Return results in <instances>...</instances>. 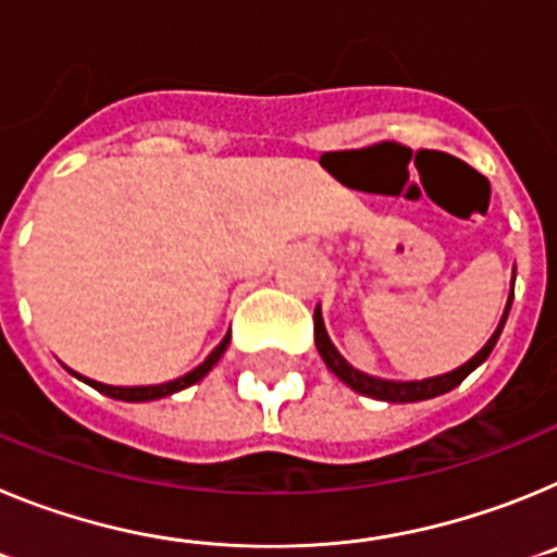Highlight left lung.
I'll use <instances>...</instances> for the list:
<instances>
[{"mask_svg": "<svg viewBox=\"0 0 557 557\" xmlns=\"http://www.w3.org/2000/svg\"><path fill=\"white\" fill-rule=\"evenodd\" d=\"M513 282H516V268H513ZM510 304H513V289L508 295V304H505V312H502V321L496 326V332L491 334L488 343L469 359V362H462L460 368L449 373H441V376H430V379H412V382H396V379H379V376H368V373L357 371L354 366H348L343 354L334 348V343L329 339L326 326H323V314L321 307L314 309V346H318V354L321 359L326 362L329 371L339 379V382H346L351 391H357L359 396H371L379 398V401H391V405H410V401H424V398H435V396H444V393L455 391L460 385L462 379L469 376L474 368H480L488 354L494 351L496 339H499L502 329H505V321H508V312H510Z\"/></svg>", "mask_w": 557, "mask_h": 557, "instance_id": "left-lung-1", "label": "left lung"}]
</instances>
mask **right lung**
<instances>
[{
	"mask_svg": "<svg viewBox=\"0 0 557 557\" xmlns=\"http://www.w3.org/2000/svg\"><path fill=\"white\" fill-rule=\"evenodd\" d=\"M231 343V332L225 334L223 339H220V346L214 348V351L209 354V357L200 362L198 368H191L189 373H184V376L172 379V382H161V385H136V387H120V385H102V382H95V379L88 376H81V373H75L72 368H66L72 376L83 379L86 385H91L95 391H100L102 396H111V398H120V401H156V398H164V396H172V393L184 391V387L195 385V382H200V379L206 376V373L211 371V368L218 366V359L223 357L225 348H228Z\"/></svg>",
	"mask_w": 557,
	"mask_h": 557,
	"instance_id": "1",
	"label": "right lung"
}]
</instances>
